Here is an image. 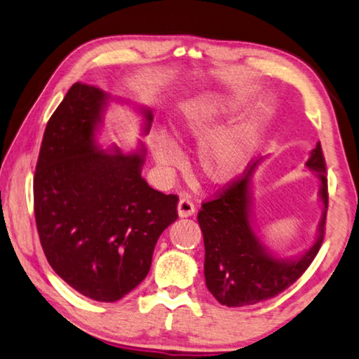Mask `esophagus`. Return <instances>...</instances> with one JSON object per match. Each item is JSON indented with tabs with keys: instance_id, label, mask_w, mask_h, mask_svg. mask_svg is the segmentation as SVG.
<instances>
[{
	"instance_id": "34e87169",
	"label": "esophagus",
	"mask_w": 359,
	"mask_h": 359,
	"mask_svg": "<svg viewBox=\"0 0 359 359\" xmlns=\"http://www.w3.org/2000/svg\"><path fill=\"white\" fill-rule=\"evenodd\" d=\"M195 209L196 208L191 200H189V198H180V201L177 204L179 217H190V215L195 214Z\"/></svg>"
}]
</instances>
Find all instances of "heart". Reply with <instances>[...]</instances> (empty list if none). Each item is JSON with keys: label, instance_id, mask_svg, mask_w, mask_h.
I'll list each match as a JSON object with an SVG mask.
<instances>
[{"label": "heart", "instance_id": "1", "mask_svg": "<svg viewBox=\"0 0 359 359\" xmlns=\"http://www.w3.org/2000/svg\"><path fill=\"white\" fill-rule=\"evenodd\" d=\"M236 110V102L220 94H206L180 105L174 115L170 130L175 140L200 139L195 150L198 172L210 184H225L246 166L255 142V130L249 123L217 126ZM153 158L163 170L180 163L179 147L166 134L151 135Z\"/></svg>", "mask_w": 359, "mask_h": 359}]
</instances>
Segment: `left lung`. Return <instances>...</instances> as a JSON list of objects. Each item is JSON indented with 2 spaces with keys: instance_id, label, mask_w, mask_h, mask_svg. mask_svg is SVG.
Returning a JSON list of instances; mask_svg holds the SVG:
<instances>
[{
  "instance_id": "left-lung-1",
  "label": "left lung",
  "mask_w": 359,
  "mask_h": 359,
  "mask_svg": "<svg viewBox=\"0 0 359 359\" xmlns=\"http://www.w3.org/2000/svg\"><path fill=\"white\" fill-rule=\"evenodd\" d=\"M259 159L248 164L241 177L230 182L214 200L203 203L198 224L204 238V278L206 286L226 306L254 305L271 299L304 275L320 251L327 212V177L321 144L310 153L306 168L320 179L323 217L318 238L299 259H278L255 235L251 224V177Z\"/></svg>"
}]
</instances>
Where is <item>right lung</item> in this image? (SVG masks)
<instances>
[{"label":"right lung","mask_w":359,"mask_h":359,"mask_svg":"<svg viewBox=\"0 0 359 359\" xmlns=\"http://www.w3.org/2000/svg\"><path fill=\"white\" fill-rule=\"evenodd\" d=\"M108 99L99 88L73 84L49 118L33 179L49 265L97 302H116L145 280L159 235L179 217L177 195L142 179L144 147L124 155L95 144ZM144 115L149 133L150 110Z\"/></svg>","instance_id":"add662e5"}]
</instances>
